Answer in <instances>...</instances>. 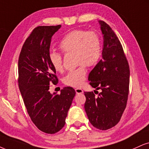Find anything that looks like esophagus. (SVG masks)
<instances>
[{
  "label": "esophagus",
  "instance_id": "esophagus-1",
  "mask_svg": "<svg viewBox=\"0 0 149 149\" xmlns=\"http://www.w3.org/2000/svg\"><path fill=\"white\" fill-rule=\"evenodd\" d=\"M75 92L77 94H82L84 93V91L81 88H76L75 89Z\"/></svg>",
  "mask_w": 149,
  "mask_h": 149
}]
</instances>
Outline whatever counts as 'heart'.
<instances>
[{
    "label": "heart",
    "mask_w": 149,
    "mask_h": 149,
    "mask_svg": "<svg viewBox=\"0 0 149 149\" xmlns=\"http://www.w3.org/2000/svg\"><path fill=\"white\" fill-rule=\"evenodd\" d=\"M59 47L63 53H74L75 61L79 65L68 73L63 83L71 87H81L85 82L88 67L98 63L102 55V41L94 31L76 30L67 34L60 42ZM51 65L56 72L63 70V56L59 52H51L49 54Z\"/></svg>",
    "instance_id": "b5f03b06"
}]
</instances>
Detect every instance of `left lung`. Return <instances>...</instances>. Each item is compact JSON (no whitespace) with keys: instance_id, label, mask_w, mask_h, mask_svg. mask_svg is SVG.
Listing matches in <instances>:
<instances>
[{"instance_id":"left-lung-1","label":"left lung","mask_w":149,"mask_h":149,"mask_svg":"<svg viewBox=\"0 0 149 149\" xmlns=\"http://www.w3.org/2000/svg\"><path fill=\"white\" fill-rule=\"evenodd\" d=\"M99 23L104 35L102 59L90 72L88 80L92 87L102 92L97 97L93 92H85L84 108L92 125L105 131L116 125L125 110L130 69L116 34L105 22L99 21Z\"/></svg>"}]
</instances>
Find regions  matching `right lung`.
<instances>
[{"mask_svg":"<svg viewBox=\"0 0 149 149\" xmlns=\"http://www.w3.org/2000/svg\"><path fill=\"white\" fill-rule=\"evenodd\" d=\"M61 25L34 28L22 47L18 58V86L32 122L47 134L57 133L65 118L75 91L65 87L60 94H51L49 84H57L56 70L49 60L52 36Z\"/></svg>","mask_w":149,"mask_h":149,"instance_id":"add662e5","label":"right lung"}]
</instances>
